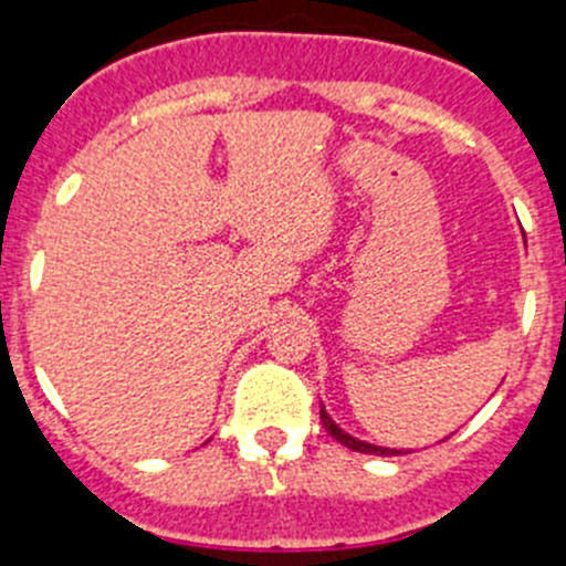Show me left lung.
I'll return each instance as SVG.
<instances>
[{
  "label": "left lung",
  "mask_w": 566,
  "mask_h": 566,
  "mask_svg": "<svg viewBox=\"0 0 566 566\" xmlns=\"http://www.w3.org/2000/svg\"><path fill=\"white\" fill-rule=\"evenodd\" d=\"M321 422H324V429L329 431V437H333V440H338L340 446H346V448H353V451H360V454H378V457L406 454V451H395V448H384V446H371V442H364V440H358V437L346 434L344 429H338V426H335V420L327 415V411H324V406H321Z\"/></svg>",
  "instance_id": "obj_1"
}]
</instances>
